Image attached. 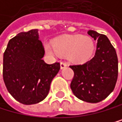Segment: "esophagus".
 <instances>
[{
	"label": "esophagus",
	"instance_id": "obj_1",
	"mask_svg": "<svg viewBox=\"0 0 122 122\" xmlns=\"http://www.w3.org/2000/svg\"><path fill=\"white\" fill-rule=\"evenodd\" d=\"M67 66V64L65 61H61V68L63 69V68H65V67H66Z\"/></svg>",
	"mask_w": 122,
	"mask_h": 122
}]
</instances>
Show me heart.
<instances>
[{
  "label": "heart",
  "instance_id": "heart-1",
  "mask_svg": "<svg viewBox=\"0 0 122 122\" xmlns=\"http://www.w3.org/2000/svg\"><path fill=\"white\" fill-rule=\"evenodd\" d=\"M44 48L50 55H68L70 59L77 63H85L91 58L95 49L93 41L81 35L63 36L55 41L53 44L46 43Z\"/></svg>",
  "mask_w": 122,
  "mask_h": 122
}]
</instances>
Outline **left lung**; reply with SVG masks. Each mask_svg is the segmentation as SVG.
I'll return each instance as SVG.
<instances>
[{
    "label": "left lung",
    "instance_id": "8db88e82",
    "mask_svg": "<svg viewBox=\"0 0 122 122\" xmlns=\"http://www.w3.org/2000/svg\"><path fill=\"white\" fill-rule=\"evenodd\" d=\"M88 34L98 41L95 55L83 65L70 66L75 73L71 88L81 101L98 103L114 90L118 79V61L115 49L108 37L92 30Z\"/></svg>",
    "mask_w": 122,
    "mask_h": 122
}]
</instances>
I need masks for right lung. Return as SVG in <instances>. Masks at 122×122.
I'll use <instances>...</instances> for the list:
<instances>
[{"label":"right lung","instance_id":"right-lung-1","mask_svg":"<svg viewBox=\"0 0 122 122\" xmlns=\"http://www.w3.org/2000/svg\"><path fill=\"white\" fill-rule=\"evenodd\" d=\"M44 55L37 29L20 32L8 42L4 53L3 78L7 91L20 103L34 105L48 95L61 67L58 62L45 63Z\"/></svg>","mask_w":122,"mask_h":122}]
</instances>
